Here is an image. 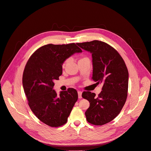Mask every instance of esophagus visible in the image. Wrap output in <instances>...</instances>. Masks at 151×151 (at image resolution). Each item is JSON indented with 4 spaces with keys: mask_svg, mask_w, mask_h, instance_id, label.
<instances>
[{
    "mask_svg": "<svg viewBox=\"0 0 151 151\" xmlns=\"http://www.w3.org/2000/svg\"><path fill=\"white\" fill-rule=\"evenodd\" d=\"M77 93H78V97H79V99L82 98V92H81V91H79Z\"/></svg>",
    "mask_w": 151,
    "mask_h": 151,
    "instance_id": "obj_1",
    "label": "esophagus"
}]
</instances>
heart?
Instances as JSON below:
<instances>
[{
    "label": "heart",
    "instance_id": "heart-1",
    "mask_svg": "<svg viewBox=\"0 0 151 151\" xmlns=\"http://www.w3.org/2000/svg\"><path fill=\"white\" fill-rule=\"evenodd\" d=\"M86 58H88L86 57H83L79 59V60H84V59H86ZM68 59H67V60H65L64 62H63V64H62V67H64L66 65L67 63H68Z\"/></svg>",
    "mask_w": 151,
    "mask_h": 151
}]
</instances>
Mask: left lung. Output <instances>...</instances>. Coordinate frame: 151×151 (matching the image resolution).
Listing matches in <instances>:
<instances>
[{"label": "left lung", "instance_id": "8db88e82", "mask_svg": "<svg viewBox=\"0 0 151 151\" xmlns=\"http://www.w3.org/2000/svg\"><path fill=\"white\" fill-rule=\"evenodd\" d=\"M92 53V79L102 84L101 92L96 96L90 91L82 94L90 106L85 112L87 121L94 125H103L116 117L125 103L129 72L120 55L108 44L98 40L77 43Z\"/></svg>", "mask_w": 151, "mask_h": 151}]
</instances>
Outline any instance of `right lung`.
Segmentation results:
<instances>
[{
    "mask_svg": "<svg viewBox=\"0 0 151 151\" xmlns=\"http://www.w3.org/2000/svg\"><path fill=\"white\" fill-rule=\"evenodd\" d=\"M82 50L75 43L48 44L30 57L22 76V86L28 104L35 116L52 127L64 125L78 99L77 91L68 88L57 95L53 81L62 74L66 59Z\"/></svg>",
    "mask_w": 151,
    "mask_h": 151,
    "instance_id": "right-lung-1",
    "label": "right lung"
}]
</instances>
